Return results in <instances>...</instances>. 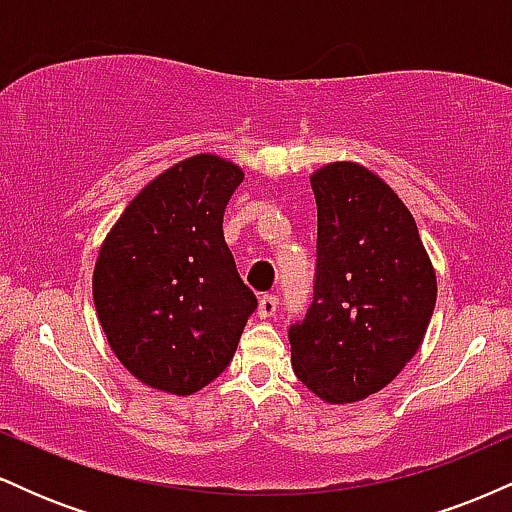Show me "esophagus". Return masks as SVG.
Segmentation results:
<instances>
[{
    "instance_id": "obj_1",
    "label": "esophagus",
    "mask_w": 512,
    "mask_h": 512,
    "mask_svg": "<svg viewBox=\"0 0 512 512\" xmlns=\"http://www.w3.org/2000/svg\"><path fill=\"white\" fill-rule=\"evenodd\" d=\"M276 305H279V298H276L274 293H264V296H260V308H257V313H260V317H272L276 313Z\"/></svg>"
}]
</instances>
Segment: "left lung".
Segmentation results:
<instances>
[{
  "mask_svg": "<svg viewBox=\"0 0 512 512\" xmlns=\"http://www.w3.org/2000/svg\"><path fill=\"white\" fill-rule=\"evenodd\" d=\"M310 185L315 286L308 313L289 327L291 363L325 402H358L392 383L424 342L436 272L414 216L368 168L330 163Z\"/></svg>",
  "mask_w": 512,
  "mask_h": 512,
  "instance_id": "1",
  "label": "left lung"
}]
</instances>
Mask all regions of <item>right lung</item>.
<instances>
[{
  "label": "right lung",
  "instance_id": "right-lung-1",
  "mask_svg": "<svg viewBox=\"0 0 512 512\" xmlns=\"http://www.w3.org/2000/svg\"><path fill=\"white\" fill-rule=\"evenodd\" d=\"M243 170L197 154L129 202L101 245L93 301L110 349L137 380L192 395L236 354L257 298L223 238Z\"/></svg>",
  "mask_w": 512,
  "mask_h": 512
}]
</instances>
